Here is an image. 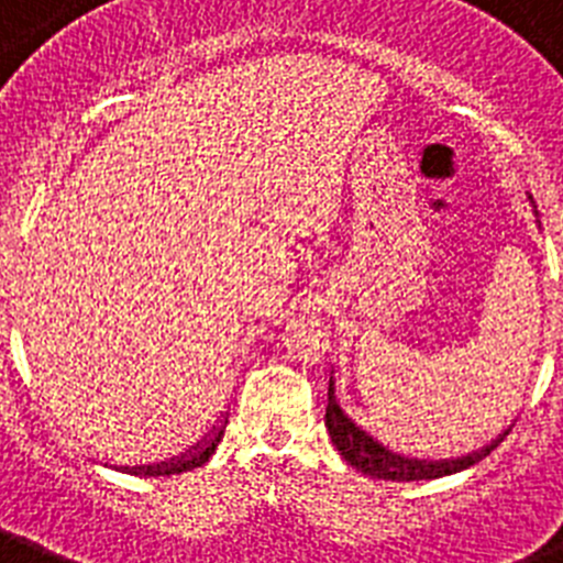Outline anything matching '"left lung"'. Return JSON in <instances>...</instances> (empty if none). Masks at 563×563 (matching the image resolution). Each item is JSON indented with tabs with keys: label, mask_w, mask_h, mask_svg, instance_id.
Instances as JSON below:
<instances>
[{
	"label": "left lung",
	"mask_w": 563,
	"mask_h": 563,
	"mask_svg": "<svg viewBox=\"0 0 563 563\" xmlns=\"http://www.w3.org/2000/svg\"><path fill=\"white\" fill-rule=\"evenodd\" d=\"M325 429L332 434V443L338 446V452L346 457V464H352L354 470L363 472V475H372V478L380 481H432L443 478V475H455V472H464L470 466H475L478 461H484L489 452L498 446L509 432H512V423L500 434H495L493 441L484 443L481 450H472L466 455L457 457H415L404 455V452H395L389 443L377 441L375 434L366 432V429L352 418V415L343 409L338 395V377H329V406H325Z\"/></svg>",
	"instance_id": "left-lung-1"
}]
</instances>
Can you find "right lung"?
I'll use <instances>...</instances> for the list:
<instances>
[{
	"mask_svg": "<svg viewBox=\"0 0 563 563\" xmlns=\"http://www.w3.org/2000/svg\"><path fill=\"white\" fill-rule=\"evenodd\" d=\"M225 423H229V412H223L217 418L214 427L209 432L202 434L200 441L188 446L186 452H179L174 457H165V461H157V464H136V466H113V470L125 472V475H143V478H159V475H179V472H188V470H197L214 455L217 443L223 441V432H225ZM108 466V464H106Z\"/></svg>",
	"mask_w": 563,
	"mask_h": 563,
	"instance_id": "1",
	"label": "right lung"
}]
</instances>
